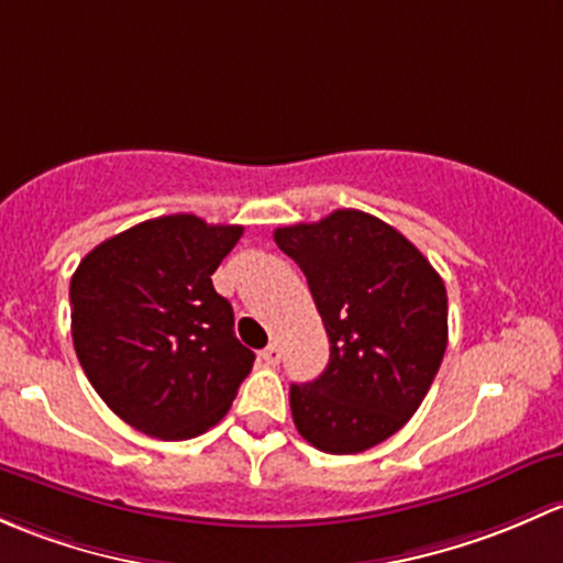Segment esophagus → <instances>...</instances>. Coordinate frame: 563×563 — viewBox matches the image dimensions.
Segmentation results:
<instances>
[{"label": "esophagus", "mask_w": 563, "mask_h": 563, "mask_svg": "<svg viewBox=\"0 0 563 563\" xmlns=\"http://www.w3.org/2000/svg\"><path fill=\"white\" fill-rule=\"evenodd\" d=\"M260 357H263L265 366H279V361H282V346L274 341V344H268L263 352H260Z\"/></svg>", "instance_id": "esophagus-1"}]
</instances>
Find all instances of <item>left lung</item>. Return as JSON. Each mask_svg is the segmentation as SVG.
I'll return each mask as SVG.
<instances>
[{"instance_id": "1", "label": "left lung", "mask_w": 563, "mask_h": 563, "mask_svg": "<svg viewBox=\"0 0 563 563\" xmlns=\"http://www.w3.org/2000/svg\"><path fill=\"white\" fill-rule=\"evenodd\" d=\"M330 339L328 368L289 387L300 437L352 455L401 431L448 350V289L415 243L355 208L274 233Z\"/></svg>"}]
</instances>
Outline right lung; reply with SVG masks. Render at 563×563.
I'll use <instances>...</instances> for the list:
<instances>
[{
  "label": "right lung",
  "instance_id": "add662e5",
  "mask_svg": "<svg viewBox=\"0 0 563 563\" xmlns=\"http://www.w3.org/2000/svg\"><path fill=\"white\" fill-rule=\"evenodd\" d=\"M243 235L195 213L102 241L69 282L73 344L97 396L126 426L178 442L228 415L254 352L233 333L213 271Z\"/></svg>",
  "mask_w": 563,
  "mask_h": 563
}]
</instances>
